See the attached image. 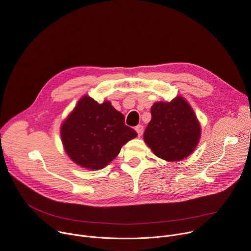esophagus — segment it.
Instances as JSON below:
<instances>
[{
    "instance_id": "34e87169",
    "label": "esophagus",
    "mask_w": 251,
    "mask_h": 251,
    "mask_svg": "<svg viewBox=\"0 0 251 251\" xmlns=\"http://www.w3.org/2000/svg\"><path fill=\"white\" fill-rule=\"evenodd\" d=\"M134 129H136V131L138 132V136H139V137H141L142 134H143V132H144V126H143L142 125L137 126L136 127H134Z\"/></svg>"
}]
</instances>
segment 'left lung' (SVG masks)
Listing matches in <instances>:
<instances>
[{
  "label": "left lung",
  "mask_w": 251,
  "mask_h": 251,
  "mask_svg": "<svg viewBox=\"0 0 251 251\" xmlns=\"http://www.w3.org/2000/svg\"><path fill=\"white\" fill-rule=\"evenodd\" d=\"M144 140L155 155L169 162L191 155L200 139L201 127L189 103L181 96L170 102H156L151 108Z\"/></svg>",
  "instance_id": "obj_1"
}]
</instances>
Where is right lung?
<instances>
[{"instance_id":"add662e5","label":"right lung","mask_w":251,"mask_h":251,"mask_svg":"<svg viewBox=\"0 0 251 251\" xmlns=\"http://www.w3.org/2000/svg\"><path fill=\"white\" fill-rule=\"evenodd\" d=\"M138 136L126 126L124 114L109 101L99 103L85 95L61 126V140L70 159L83 168L100 170Z\"/></svg>"}]
</instances>
